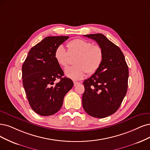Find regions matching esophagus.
Returning <instances> with one entry per match:
<instances>
[{"mask_svg": "<svg viewBox=\"0 0 150 150\" xmlns=\"http://www.w3.org/2000/svg\"><path fill=\"white\" fill-rule=\"evenodd\" d=\"M79 84H80V83L79 82H77V81H74V86H76L77 85H79Z\"/></svg>", "mask_w": 150, "mask_h": 150, "instance_id": "34e87169", "label": "esophagus"}]
</instances>
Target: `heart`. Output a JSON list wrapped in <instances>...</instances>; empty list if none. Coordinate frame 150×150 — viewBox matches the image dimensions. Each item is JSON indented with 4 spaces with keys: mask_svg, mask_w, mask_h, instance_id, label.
<instances>
[{
    "mask_svg": "<svg viewBox=\"0 0 150 150\" xmlns=\"http://www.w3.org/2000/svg\"><path fill=\"white\" fill-rule=\"evenodd\" d=\"M67 51L62 45L55 49L54 58L57 64L65 67L67 65L70 57H75L72 67L65 69V75L74 80H80L84 78L86 72L92 75L100 67L103 60V50L99 45L81 39H75L70 41L67 45Z\"/></svg>",
    "mask_w": 150,
    "mask_h": 150,
    "instance_id": "heart-1",
    "label": "heart"
}]
</instances>
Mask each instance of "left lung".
<instances>
[{
	"label": "left lung",
	"mask_w": 150,
	"mask_h": 150,
	"mask_svg": "<svg viewBox=\"0 0 150 150\" xmlns=\"http://www.w3.org/2000/svg\"><path fill=\"white\" fill-rule=\"evenodd\" d=\"M84 36L95 40L103 50L100 67L83 83V108L94 117L104 118L117 111L126 95L129 69L120 49L100 33Z\"/></svg>",
	"instance_id": "obj_1"
}]
</instances>
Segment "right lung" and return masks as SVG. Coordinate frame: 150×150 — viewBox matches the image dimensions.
I'll list each match as a JSON object with an SVG mask.
<instances>
[{
    "instance_id": "right-lung-1",
    "label": "right lung",
    "mask_w": 150,
    "mask_h": 150,
    "mask_svg": "<svg viewBox=\"0 0 150 150\" xmlns=\"http://www.w3.org/2000/svg\"><path fill=\"white\" fill-rule=\"evenodd\" d=\"M69 36H47L33 47L22 66L23 85L34 111L42 116L51 115L62 106L64 98L74 86L54 58L57 46ZM59 78L60 81L54 84Z\"/></svg>"
}]
</instances>
